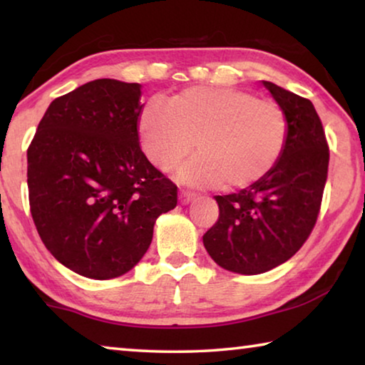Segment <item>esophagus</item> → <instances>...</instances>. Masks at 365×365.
<instances>
[{"label": "esophagus", "mask_w": 365, "mask_h": 365, "mask_svg": "<svg viewBox=\"0 0 365 365\" xmlns=\"http://www.w3.org/2000/svg\"><path fill=\"white\" fill-rule=\"evenodd\" d=\"M195 200H196V195L188 193V191H180V195H178V201H180L182 205H190V202Z\"/></svg>", "instance_id": "34e87169"}]
</instances>
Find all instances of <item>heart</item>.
<instances>
[{
	"instance_id": "1",
	"label": "heart",
	"mask_w": 365,
	"mask_h": 365,
	"mask_svg": "<svg viewBox=\"0 0 365 365\" xmlns=\"http://www.w3.org/2000/svg\"><path fill=\"white\" fill-rule=\"evenodd\" d=\"M138 132L148 159L195 188H246L270 174L288 141L279 104L235 88L193 86L169 101L154 96L141 109Z\"/></svg>"
}]
</instances>
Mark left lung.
I'll return each instance as SVG.
<instances>
[{"instance_id": "left-lung-1", "label": "left lung", "mask_w": 365, "mask_h": 365, "mask_svg": "<svg viewBox=\"0 0 365 365\" xmlns=\"http://www.w3.org/2000/svg\"><path fill=\"white\" fill-rule=\"evenodd\" d=\"M288 120L282 158L262 180L215 196L219 219L202 243L222 269L256 275L287 262L311 235L329 170V145L314 104L265 82Z\"/></svg>"}]
</instances>
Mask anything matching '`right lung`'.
Returning <instances> with one entry per match:
<instances>
[{"instance_id":"right-lung-1","label":"right lung","mask_w":365,"mask_h":365,"mask_svg":"<svg viewBox=\"0 0 365 365\" xmlns=\"http://www.w3.org/2000/svg\"><path fill=\"white\" fill-rule=\"evenodd\" d=\"M141 85L98 78L49 104L27 150L30 212L48 251L86 279L145 256L177 187L140 148Z\"/></svg>"}]
</instances>
